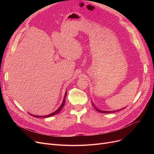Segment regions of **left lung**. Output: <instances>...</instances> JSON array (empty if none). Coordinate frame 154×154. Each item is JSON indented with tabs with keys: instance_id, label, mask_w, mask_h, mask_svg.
Instances as JSON below:
<instances>
[{
	"instance_id": "obj_1",
	"label": "left lung",
	"mask_w": 154,
	"mask_h": 154,
	"mask_svg": "<svg viewBox=\"0 0 154 154\" xmlns=\"http://www.w3.org/2000/svg\"><path fill=\"white\" fill-rule=\"evenodd\" d=\"M92 104L93 107L95 108V109L97 111L99 112H100V113H104V114H108V113H113V112H118V111H119V110H122V109H119V110H114V111H104V110H99V109H98L97 108H96V107L94 106V103H92ZM125 108H123V109H125Z\"/></svg>"
}]
</instances>
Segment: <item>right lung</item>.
Segmentation results:
<instances>
[{
  "label": "right lung",
  "instance_id": "obj_1",
  "mask_svg": "<svg viewBox=\"0 0 154 154\" xmlns=\"http://www.w3.org/2000/svg\"><path fill=\"white\" fill-rule=\"evenodd\" d=\"M66 95H67V91L66 92V94H65V95H64V97H63V102H62V104L60 105V106L57 109L55 112H52V113H51V114H48V115H47V116H35V115H32V114H30L31 116H32L33 117H43V118H45V117H51V116H55V115H56V114H59V113L60 112V111L62 109V108H63V107L64 106V105H65V102H66Z\"/></svg>",
  "mask_w": 154,
  "mask_h": 154
}]
</instances>
